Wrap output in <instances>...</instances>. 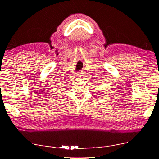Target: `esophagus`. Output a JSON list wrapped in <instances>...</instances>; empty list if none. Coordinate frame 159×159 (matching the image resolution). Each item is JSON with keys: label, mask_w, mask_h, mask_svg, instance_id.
Listing matches in <instances>:
<instances>
[{"label": "esophagus", "mask_w": 159, "mask_h": 159, "mask_svg": "<svg viewBox=\"0 0 159 159\" xmlns=\"http://www.w3.org/2000/svg\"><path fill=\"white\" fill-rule=\"evenodd\" d=\"M77 76H78V77H79V78H80V77H82L83 75V74L82 73H80V74H77Z\"/></svg>", "instance_id": "obj_1"}]
</instances>
